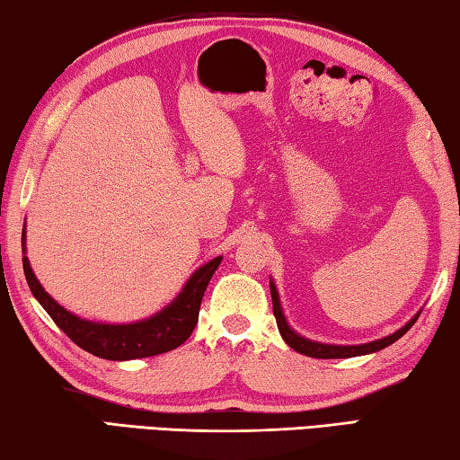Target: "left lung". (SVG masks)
<instances>
[{"label":"left lung","mask_w":460,"mask_h":460,"mask_svg":"<svg viewBox=\"0 0 460 460\" xmlns=\"http://www.w3.org/2000/svg\"><path fill=\"white\" fill-rule=\"evenodd\" d=\"M270 292H271V302H274V316H276V323H278V329H279V334H282V339L294 349V351H298L302 355H308V357H316V359H345V357H357V355H367V353L381 351V349H385L387 345H392V342H395L400 337H403V334H406L411 329V324H414L416 318H418V314H416L398 332L389 334V337H385V339L365 342V345H351V347L323 345V342L308 341L305 337H300V334H296L290 329V326H288L286 318L282 314V306H279V298H278L274 282H270Z\"/></svg>","instance_id":"obj_1"}]
</instances>
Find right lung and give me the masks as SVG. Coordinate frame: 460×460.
Returning <instances> with one entry per match:
<instances>
[{
    "mask_svg": "<svg viewBox=\"0 0 460 460\" xmlns=\"http://www.w3.org/2000/svg\"><path fill=\"white\" fill-rule=\"evenodd\" d=\"M221 260L223 258H215L207 266L194 271L192 278L186 282L184 290L178 294V298L162 313L134 324H99L71 314L44 292L32 268H30L26 255L22 261H24V274L30 290H32L46 313L50 314L52 321L57 323L58 329L75 345H79L87 353L101 357V359L128 361L172 351L190 337L199 321L202 296H205L207 286L211 282L215 270L219 268Z\"/></svg>",
    "mask_w": 460,
    "mask_h": 460,
    "instance_id": "add662e5",
    "label": "right lung"
}]
</instances>
